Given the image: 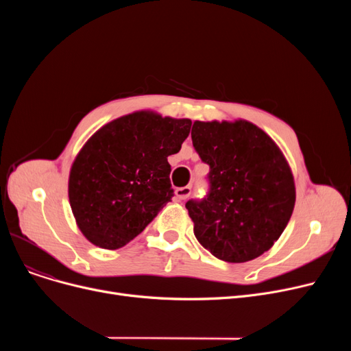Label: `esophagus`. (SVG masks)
I'll return each instance as SVG.
<instances>
[{
	"label": "esophagus",
	"mask_w": 351,
	"mask_h": 351,
	"mask_svg": "<svg viewBox=\"0 0 351 351\" xmlns=\"http://www.w3.org/2000/svg\"><path fill=\"white\" fill-rule=\"evenodd\" d=\"M191 193H192V189H191L189 186L178 188V189L175 191V196H176L178 200H185V199H188V197L191 196Z\"/></svg>",
	"instance_id": "obj_1"
}]
</instances>
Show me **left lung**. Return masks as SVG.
Returning a JSON list of instances; mask_svg holds the SVG:
<instances>
[{
	"label": "left lung",
	"instance_id": "1",
	"mask_svg": "<svg viewBox=\"0 0 351 351\" xmlns=\"http://www.w3.org/2000/svg\"><path fill=\"white\" fill-rule=\"evenodd\" d=\"M192 142L210 168L208 196L186 202L196 239L220 261L256 259L280 237L296 202L283 152L243 119L195 121Z\"/></svg>",
	"mask_w": 351,
	"mask_h": 351
}]
</instances>
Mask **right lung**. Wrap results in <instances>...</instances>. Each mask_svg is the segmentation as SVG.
I'll return each instance as SVG.
<instances>
[{"label":"right lung","mask_w":351,"mask_h":351,"mask_svg":"<svg viewBox=\"0 0 351 351\" xmlns=\"http://www.w3.org/2000/svg\"><path fill=\"white\" fill-rule=\"evenodd\" d=\"M191 119L138 110L104 125L73 160L69 205L88 241L115 250L135 239L171 202V165Z\"/></svg>","instance_id":"add662e5"}]
</instances>
